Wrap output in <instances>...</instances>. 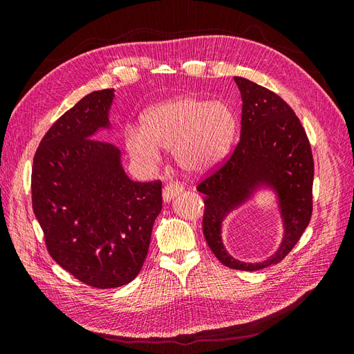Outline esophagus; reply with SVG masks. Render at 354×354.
<instances>
[{
  "instance_id": "1",
  "label": "esophagus",
  "mask_w": 354,
  "mask_h": 354,
  "mask_svg": "<svg viewBox=\"0 0 354 354\" xmlns=\"http://www.w3.org/2000/svg\"><path fill=\"white\" fill-rule=\"evenodd\" d=\"M181 192H183V186H181L178 181H173L164 187L162 190V201L164 203H169L176 196H178Z\"/></svg>"
}]
</instances>
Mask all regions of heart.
<instances>
[{"instance_id": "b5f03b06", "label": "heart", "mask_w": 354, "mask_h": 354, "mask_svg": "<svg viewBox=\"0 0 354 354\" xmlns=\"http://www.w3.org/2000/svg\"><path fill=\"white\" fill-rule=\"evenodd\" d=\"M234 118L226 104L178 97L147 111L142 128L128 125L124 145L138 162H158L159 147L174 149L176 162L189 174H203L227 153Z\"/></svg>"}]
</instances>
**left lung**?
Here are the masks:
<instances>
[{
    "mask_svg": "<svg viewBox=\"0 0 354 354\" xmlns=\"http://www.w3.org/2000/svg\"><path fill=\"white\" fill-rule=\"evenodd\" d=\"M234 82L242 97L241 140L227 162L198 190L205 195L202 224L211 251L230 269L254 272L283 260L308 226L315 164L301 122L279 95L241 77ZM264 189L275 198L284 238L269 259L241 262L222 243V223Z\"/></svg>",
    "mask_w": 354,
    "mask_h": 354,
    "instance_id": "obj_1",
    "label": "left lung"
}]
</instances>
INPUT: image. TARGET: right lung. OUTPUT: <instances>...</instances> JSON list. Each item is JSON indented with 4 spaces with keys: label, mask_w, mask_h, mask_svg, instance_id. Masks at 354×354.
<instances>
[{
    "label": "right lung",
    "mask_w": 354,
    "mask_h": 354,
    "mask_svg": "<svg viewBox=\"0 0 354 354\" xmlns=\"http://www.w3.org/2000/svg\"><path fill=\"white\" fill-rule=\"evenodd\" d=\"M115 90L90 93L42 138L32 167V207L50 255L94 288L130 283L142 270L162 209V185L127 176L111 131Z\"/></svg>",
    "instance_id": "1"
}]
</instances>
